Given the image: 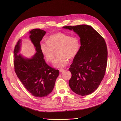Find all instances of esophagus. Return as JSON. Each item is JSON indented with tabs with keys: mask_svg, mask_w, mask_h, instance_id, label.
I'll use <instances>...</instances> for the list:
<instances>
[{
	"mask_svg": "<svg viewBox=\"0 0 121 121\" xmlns=\"http://www.w3.org/2000/svg\"><path fill=\"white\" fill-rule=\"evenodd\" d=\"M64 71H65L64 69H59V71H60V72H63Z\"/></svg>",
	"mask_w": 121,
	"mask_h": 121,
	"instance_id": "1",
	"label": "esophagus"
}]
</instances>
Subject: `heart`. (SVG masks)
Returning a JSON list of instances; mask_svg holds the SVG:
<instances>
[{
	"mask_svg": "<svg viewBox=\"0 0 121 121\" xmlns=\"http://www.w3.org/2000/svg\"><path fill=\"white\" fill-rule=\"evenodd\" d=\"M42 54L48 62L51 63L54 58L55 50L58 48L59 56L54 61L53 65L56 68H63L68 62V59L75 57L78 53L80 43L76 37L62 32H57L48 37L47 42H41L40 44Z\"/></svg>",
	"mask_w": 121,
	"mask_h": 121,
	"instance_id": "b5f03b06",
	"label": "heart"
}]
</instances>
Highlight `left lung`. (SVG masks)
<instances>
[{
	"instance_id": "1",
	"label": "left lung",
	"mask_w": 121,
	"mask_h": 121,
	"mask_svg": "<svg viewBox=\"0 0 121 121\" xmlns=\"http://www.w3.org/2000/svg\"><path fill=\"white\" fill-rule=\"evenodd\" d=\"M63 28L73 30L77 33L80 38L81 45L69 68L72 77L69 86L79 95H89L98 88L105 75L108 55L105 41L89 25Z\"/></svg>"
}]
</instances>
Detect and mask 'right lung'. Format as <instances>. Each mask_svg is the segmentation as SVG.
<instances>
[{
    "label": "right lung",
    "mask_w": 121,
    "mask_h": 121,
    "mask_svg": "<svg viewBox=\"0 0 121 121\" xmlns=\"http://www.w3.org/2000/svg\"><path fill=\"white\" fill-rule=\"evenodd\" d=\"M29 38L36 52L30 58L19 54L22 40L20 39L14 50V68L17 77L29 92L36 97H44L52 91L59 70L49 66L43 59L40 50V42L46 31L34 29L29 31Z\"/></svg>",
    "instance_id": "obj_1"
}]
</instances>
